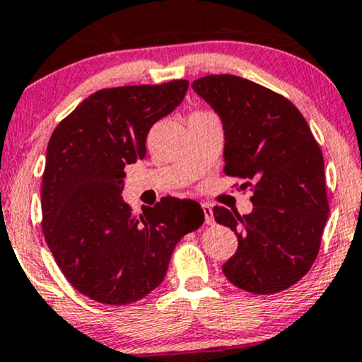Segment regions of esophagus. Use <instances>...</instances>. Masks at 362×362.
Returning <instances> with one entry per match:
<instances>
[{"label": "esophagus", "instance_id": "1", "mask_svg": "<svg viewBox=\"0 0 362 362\" xmlns=\"http://www.w3.org/2000/svg\"><path fill=\"white\" fill-rule=\"evenodd\" d=\"M202 211H204V219H206V224H214L213 207H211L209 204H202Z\"/></svg>", "mask_w": 362, "mask_h": 362}]
</instances>
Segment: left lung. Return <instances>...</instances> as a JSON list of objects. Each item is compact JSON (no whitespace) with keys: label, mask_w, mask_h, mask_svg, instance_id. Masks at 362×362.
Wrapping results in <instances>:
<instances>
[{"label":"left lung","mask_w":362,"mask_h":362,"mask_svg":"<svg viewBox=\"0 0 362 362\" xmlns=\"http://www.w3.org/2000/svg\"><path fill=\"white\" fill-rule=\"evenodd\" d=\"M192 88L223 122L224 173L253 192L250 214L213 209L238 236L224 276L253 294L288 289L313 265L328 218L322 149L301 112L276 91L233 74L199 78Z\"/></svg>","instance_id":"1"}]
</instances>
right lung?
<instances>
[{
  "label": "right lung",
  "instance_id": "right-lung-1",
  "mask_svg": "<svg viewBox=\"0 0 362 362\" xmlns=\"http://www.w3.org/2000/svg\"><path fill=\"white\" fill-rule=\"evenodd\" d=\"M189 81L103 88L54 129L42 177V231L71 286L103 305L143 300L173 248L204 223L201 204L163 197L134 216L124 168L146 155L149 129L184 100Z\"/></svg>",
  "mask_w": 362,
  "mask_h": 362
}]
</instances>
